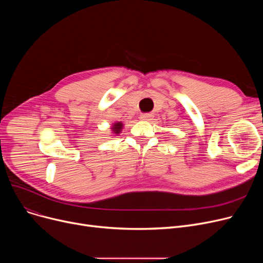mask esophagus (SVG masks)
I'll return each mask as SVG.
<instances>
[{
  "label": "esophagus",
  "instance_id": "esophagus-1",
  "mask_svg": "<svg viewBox=\"0 0 263 263\" xmlns=\"http://www.w3.org/2000/svg\"><path fill=\"white\" fill-rule=\"evenodd\" d=\"M150 117H151V114H148V113L141 114V116H140V118H141L142 120H149Z\"/></svg>",
  "mask_w": 263,
  "mask_h": 263
}]
</instances>
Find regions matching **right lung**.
Returning <instances> with one entry per match:
<instances>
[{
    "mask_svg": "<svg viewBox=\"0 0 263 263\" xmlns=\"http://www.w3.org/2000/svg\"><path fill=\"white\" fill-rule=\"evenodd\" d=\"M121 128H122V124H121L120 122L115 123V124H114V128H113V131L117 134V133L120 132V129H121Z\"/></svg>",
    "mask_w": 263,
    "mask_h": 263,
    "instance_id": "right-lung-1",
    "label": "right lung"
}]
</instances>
